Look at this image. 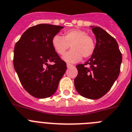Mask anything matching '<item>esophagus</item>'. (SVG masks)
Wrapping results in <instances>:
<instances>
[{
	"instance_id": "obj_1",
	"label": "esophagus",
	"mask_w": 132,
	"mask_h": 132,
	"mask_svg": "<svg viewBox=\"0 0 132 132\" xmlns=\"http://www.w3.org/2000/svg\"><path fill=\"white\" fill-rule=\"evenodd\" d=\"M73 66H74V65L71 64H68V63L67 64V67L68 68H71V67H73Z\"/></svg>"
}]
</instances>
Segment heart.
Wrapping results in <instances>:
<instances>
[{
  "label": "heart",
  "mask_w": 132,
  "mask_h": 132,
  "mask_svg": "<svg viewBox=\"0 0 132 132\" xmlns=\"http://www.w3.org/2000/svg\"><path fill=\"white\" fill-rule=\"evenodd\" d=\"M70 46L72 50L64 56V60L70 63L79 62L82 56L90 58L96 49L94 39L83 30L71 29L63 33L62 37L56 35L52 38V46L58 55L64 54Z\"/></svg>",
  "instance_id": "b5f03b06"
}]
</instances>
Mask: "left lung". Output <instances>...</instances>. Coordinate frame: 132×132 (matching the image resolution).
<instances>
[{
  "mask_svg": "<svg viewBox=\"0 0 132 132\" xmlns=\"http://www.w3.org/2000/svg\"><path fill=\"white\" fill-rule=\"evenodd\" d=\"M91 27L96 36V49L84 64L76 66L74 86L81 96L96 100L106 94L117 80L122 56L114 38L100 27ZM86 65L90 67H86Z\"/></svg>",
  "mask_w": 132,
  "mask_h": 132,
  "instance_id": "left-lung-1",
  "label": "left lung"
}]
</instances>
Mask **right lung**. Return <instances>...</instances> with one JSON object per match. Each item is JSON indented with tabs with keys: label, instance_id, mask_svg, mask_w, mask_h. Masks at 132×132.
Returning <instances> with one entry per match:
<instances>
[{
	"label": "right lung",
	"instance_id": "add662e5",
	"mask_svg": "<svg viewBox=\"0 0 132 132\" xmlns=\"http://www.w3.org/2000/svg\"><path fill=\"white\" fill-rule=\"evenodd\" d=\"M62 28L48 24L32 26L15 44L14 70L23 88L35 98H46L53 95L66 70V63L52 46V38ZM50 62L54 64L49 65Z\"/></svg>",
	"mask_w": 132,
	"mask_h": 132
}]
</instances>
